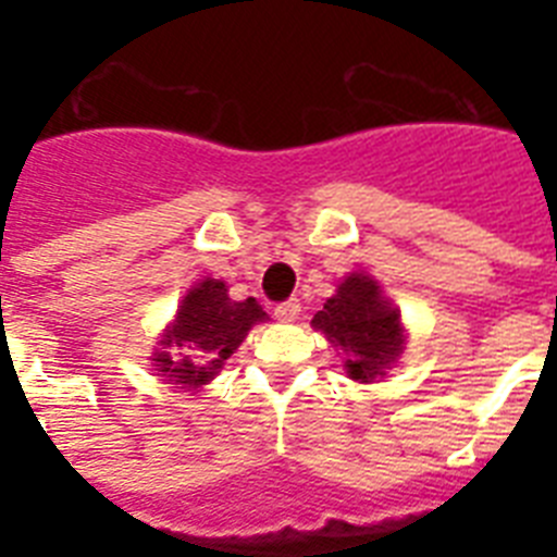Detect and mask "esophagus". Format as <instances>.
Returning a JSON list of instances; mask_svg holds the SVG:
<instances>
[{
  "mask_svg": "<svg viewBox=\"0 0 557 557\" xmlns=\"http://www.w3.org/2000/svg\"><path fill=\"white\" fill-rule=\"evenodd\" d=\"M275 314V321H282V323H293L298 314H301V304H298V298H289V301L278 304V307L273 309Z\"/></svg>",
  "mask_w": 557,
  "mask_h": 557,
  "instance_id": "34e87169",
  "label": "esophagus"
}]
</instances>
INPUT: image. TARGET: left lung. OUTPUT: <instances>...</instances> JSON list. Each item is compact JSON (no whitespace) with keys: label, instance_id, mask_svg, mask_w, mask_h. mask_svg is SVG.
Returning <instances> with one entry per match:
<instances>
[{"label":"left lung","instance_id":"1","mask_svg":"<svg viewBox=\"0 0 557 557\" xmlns=\"http://www.w3.org/2000/svg\"><path fill=\"white\" fill-rule=\"evenodd\" d=\"M312 326L346 354V371L357 382L382 379L405 351L401 314L387 301L379 282L366 273L346 275L312 318Z\"/></svg>","mask_w":557,"mask_h":557}]
</instances>
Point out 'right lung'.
<instances>
[{"label": "right lung", "instance_id": "1", "mask_svg": "<svg viewBox=\"0 0 557 557\" xmlns=\"http://www.w3.org/2000/svg\"><path fill=\"white\" fill-rule=\"evenodd\" d=\"M262 321H268V312L256 298L234 301L225 282L203 278L184 295L175 321L161 334L152 354V371H159L170 385L198 391L218 376L225 359Z\"/></svg>", "mask_w": 557, "mask_h": 557}]
</instances>
